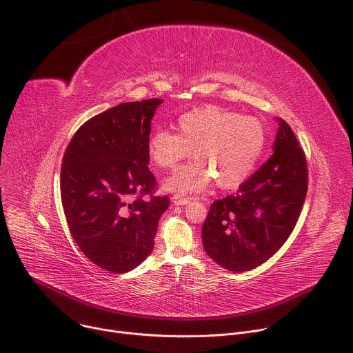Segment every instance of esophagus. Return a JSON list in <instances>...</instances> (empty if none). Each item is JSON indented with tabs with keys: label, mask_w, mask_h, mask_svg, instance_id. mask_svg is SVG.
Wrapping results in <instances>:
<instances>
[{
	"label": "esophagus",
	"mask_w": 353,
	"mask_h": 353,
	"mask_svg": "<svg viewBox=\"0 0 353 353\" xmlns=\"http://www.w3.org/2000/svg\"><path fill=\"white\" fill-rule=\"evenodd\" d=\"M173 204L174 205H187L190 201H191V196H183V195H173L172 198Z\"/></svg>",
	"instance_id": "34e87169"
}]
</instances>
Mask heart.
Wrapping results in <instances>:
<instances>
[{
	"label": "heart",
	"instance_id": "obj_1",
	"mask_svg": "<svg viewBox=\"0 0 353 353\" xmlns=\"http://www.w3.org/2000/svg\"><path fill=\"white\" fill-rule=\"evenodd\" d=\"M177 134L158 130L148 141V152L162 169H174L192 155L195 162L180 168L165 185L174 192L204 190L214 179L221 188L241 184L254 170L267 143L263 124L216 106L184 113Z\"/></svg>",
	"mask_w": 353,
	"mask_h": 353
}]
</instances>
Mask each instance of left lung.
Instances as JSON below:
<instances>
[{"label": "left lung", "instance_id": "8db88e82", "mask_svg": "<svg viewBox=\"0 0 353 353\" xmlns=\"http://www.w3.org/2000/svg\"><path fill=\"white\" fill-rule=\"evenodd\" d=\"M307 185L305 150L289 124L279 119L270 159L234 194L211 204L203 225L207 254L233 272L264 264L293 232Z\"/></svg>", "mask_w": 353, "mask_h": 353}]
</instances>
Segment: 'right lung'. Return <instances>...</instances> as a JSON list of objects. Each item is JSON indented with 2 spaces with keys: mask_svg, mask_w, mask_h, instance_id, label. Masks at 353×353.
Returning a JSON list of instances; mask_svg holds the SVG:
<instances>
[{
  "mask_svg": "<svg viewBox=\"0 0 353 353\" xmlns=\"http://www.w3.org/2000/svg\"><path fill=\"white\" fill-rule=\"evenodd\" d=\"M162 99L96 114L70 141L61 165V203L79 250L113 274L139 265L155 244L169 196L155 195L148 168L150 120Z\"/></svg>",
  "mask_w": 353,
  "mask_h": 353,
  "instance_id": "obj_1",
  "label": "right lung"
}]
</instances>
